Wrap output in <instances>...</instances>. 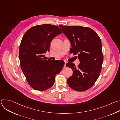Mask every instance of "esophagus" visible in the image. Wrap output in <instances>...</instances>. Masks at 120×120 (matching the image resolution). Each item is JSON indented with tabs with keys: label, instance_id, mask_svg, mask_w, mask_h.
Returning <instances> with one entry per match:
<instances>
[{
	"label": "esophagus",
	"instance_id": "34e87169",
	"mask_svg": "<svg viewBox=\"0 0 120 120\" xmlns=\"http://www.w3.org/2000/svg\"><path fill=\"white\" fill-rule=\"evenodd\" d=\"M66 63H67V62L65 61V62H64V68L66 67Z\"/></svg>",
	"mask_w": 120,
	"mask_h": 120
}]
</instances>
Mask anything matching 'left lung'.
Returning a JSON list of instances; mask_svg holds the SVG:
<instances>
[{
  "instance_id": "1",
  "label": "left lung",
  "mask_w": 120,
  "mask_h": 120,
  "mask_svg": "<svg viewBox=\"0 0 120 120\" xmlns=\"http://www.w3.org/2000/svg\"><path fill=\"white\" fill-rule=\"evenodd\" d=\"M59 26L70 40L73 52L78 55L80 62L77 67L72 63L66 64V66L73 71V75L67 79V83L74 90L86 91L94 85L101 71L104 56L101 39L94 30L88 27Z\"/></svg>"
}]
</instances>
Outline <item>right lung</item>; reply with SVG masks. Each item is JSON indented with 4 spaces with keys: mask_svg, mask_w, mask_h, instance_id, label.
<instances>
[{
    "mask_svg": "<svg viewBox=\"0 0 120 120\" xmlns=\"http://www.w3.org/2000/svg\"><path fill=\"white\" fill-rule=\"evenodd\" d=\"M62 33L58 26L43 24L31 27L24 35L19 51L20 67L34 89L43 91L51 88L56 75L62 70L63 61H50L43 55L53 38Z\"/></svg>",
    "mask_w": 120,
    "mask_h": 120,
    "instance_id": "1",
    "label": "right lung"
}]
</instances>
